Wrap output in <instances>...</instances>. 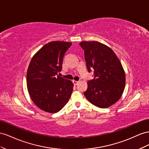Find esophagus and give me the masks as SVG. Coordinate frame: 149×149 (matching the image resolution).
Listing matches in <instances>:
<instances>
[{
	"label": "esophagus",
	"mask_w": 149,
	"mask_h": 149,
	"mask_svg": "<svg viewBox=\"0 0 149 149\" xmlns=\"http://www.w3.org/2000/svg\"><path fill=\"white\" fill-rule=\"evenodd\" d=\"M72 82H73V84H74V86H77V85L78 84V83L79 82V81H76V80H73V81H72Z\"/></svg>",
	"instance_id": "obj_1"
}]
</instances>
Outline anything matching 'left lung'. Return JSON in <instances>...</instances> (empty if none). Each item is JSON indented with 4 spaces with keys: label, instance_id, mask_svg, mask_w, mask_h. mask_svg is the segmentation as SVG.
<instances>
[{
    "label": "left lung",
    "instance_id": "obj_1",
    "mask_svg": "<svg viewBox=\"0 0 149 149\" xmlns=\"http://www.w3.org/2000/svg\"><path fill=\"white\" fill-rule=\"evenodd\" d=\"M88 71H93L94 78L87 82L84 93L91 104L99 108H107L121 97L125 84V72L113 51L97 41L81 42Z\"/></svg>",
    "mask_w": 149,
    "mask_h": 149
}]
</instances>
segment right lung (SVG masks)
I'll return each mask as SVG.
<instances>
[{"label":"right lung","instance_id":"1","mask_svg":"<svg viewBox=\"0 0 149 149\" xmlns=\"http://www.w3.org/2000/svg\"><path fill=\"white\" fill-rule=\"evenodd\" d=\"M71 42L53 41L33 56L27 72V86L31 99L38 107L49 113L58 112L69 101L73 91L71 80L57 75L63 57Z\"/></svg>","mask_w":149,"mask_h":149}]
</instances>
